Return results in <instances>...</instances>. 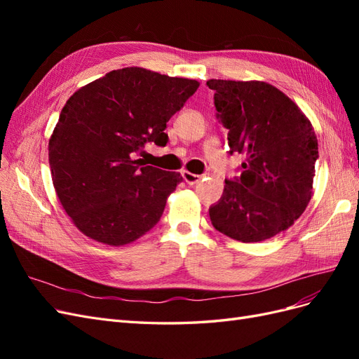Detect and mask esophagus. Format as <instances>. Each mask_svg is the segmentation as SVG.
<instances>
[{
	"label": "esophagus",
	"instance_id": "1",
	"mask_svg": "<svg viewBox=\"0 0 359 359\" xmlns=\"http://www.w3.org/2000/svg\"><path fill=\"white\" fill-rule=\"evenodd\" d=\"M182 178H184V181H186L187 184H190V186H194V184L201 181L202 175H196V173H191V172L184 170L182 172Z\"/></svg>",
	"mask_w": 359,
	"mask_h": 359
}]
</instances>
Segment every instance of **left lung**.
<instances>
[{
  "mask_svg": "<svg viewBox=\"0 0 359 359\" xmlns=\"http://www.w3.org/2000/svg\"><path fill=\"white\" fill-rule=\"evenodd\" d=\"M215 116L229 130V154L245 156L241 175L224 180L210 206L217 231L243 243L265 241L290 227L311 199L318 139L299 107L259 81L206 82Z\"/></svg>",
  "mask_w": 359,
  "mask_h": 359,
  "instance_id": "1",
  "label": "left lung"
}]
</instances>
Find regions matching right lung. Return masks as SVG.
Here are the masks:
<instances>
[{
	"instance_id": "right-lung-1",
	"label": "right lung",
	"mask_w": 359,
	"mask_h": 359,
	"mask_svg": "<svg viewBox=\"0 0 359 359\" xmlns=\"http://www.w3.org/2000/svg\"><path fill=\"white\" fill-rule=\"evenodd\" d=\"M198 88V81L126 67L70 97L49 140V165L81 232L124 245L157 224L182 177L135 158L147 144H168L166 123Z\"/></svg>"
}]
</instances>
